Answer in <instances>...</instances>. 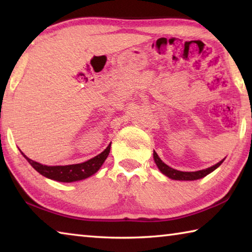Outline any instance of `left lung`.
<instances>
[{"label":"left lung","mask_w":252,"mask_h":252,"mask_svg":"<svg viewBox=\"0 0 252 252\" xmlns=\"http://www.w3.org/2000/svg\"><path fill=\"white\" fill-rule=\"evenodd\" d=\"M224 159L218 162V163H216L215 165H212L210 168L199 170V171L188 172V171H179V170L169 167L168 164H165L164 162L160 159L159 156L157 155V152L153 151V160H155L158 169L160 170V172L163 173L165 177L172 179V180H179V181H193V180H198V179L204 178L206 176H208L209 173L215 171L217 168H219L221 163L224 161Z\"/></svg>","instance_id":"8db88e82"}]
</instances>
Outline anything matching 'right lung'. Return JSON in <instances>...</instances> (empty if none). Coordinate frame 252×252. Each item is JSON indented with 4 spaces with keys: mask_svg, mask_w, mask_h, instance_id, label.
I'll return each instance as SVG.
<instances>
[{
    "mask_svg": "<svg viewBox=\"0 0 252 252\" xmlns=\"http://www.w3.org/2000/svg\"><path fill=\"white\" fill-rule=\"evenodd\" d=\"M110 149L111 143L100 153V155L95 156L94 158H92V159L84 161L82 163L69 165H45L29 159L21 150L20 152L22 153V156L28 160L29 163L43 177L54 181L69 183L84 180V179L91 177L95 172L99 171V169L102 167V164L104 163L105 159L109 156Z\"/></svg>",
    "mask_w": 252,
    "mask_h": 252,
    "instance_id": "obj_1",
    "label": "right lung"
}]
</instances>
